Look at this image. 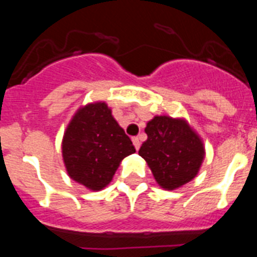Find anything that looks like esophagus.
Masks as SVG:
<instances>
[{
	"label": "esophagus",
	"mask_w": 257,
	"mask_h": 257,
	"mask_svg": "<svg viewBox=\"0 0 257 257\" xmlns=\"http://www.w3.org/2000/svg\"><path fill=\"white\" fill-rule=\"evenodd\" d=\"M133 143H134V147H135L136 151H139V148H140V140H139V138H136V136H134V138H133Z\"/></svg>",
	"instance_id": "1"
}]
</instances>
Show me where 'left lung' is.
Returning <instances> with one entry per match:
<instances>
[{
	"mask_svg": "<svg viewBox=\"0 0 257 257\" xmlns=\"http://www.w3.org/2000/svg\"><path fill=\"white\" fill-rule=\"evenodd\" d=\"M145 134L148 139L139 156L147 161L160 187L172 190L196 178L205 158V147L187 121L156 115L147 123Z\"/></svg>",
	"mask_w": 257,
	"mask_h": 257,
	"instance_id": "obj_1",
	"label": "left lung"
}]
</instances>
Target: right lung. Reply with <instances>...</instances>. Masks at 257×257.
<instances>
[{"instance_id":"add662e5","label":"right lung","mask_w":257,"mask_h":257,"mask_svg":"<svg viewBox=\"0 0 257 257\" xmlns=\"http://www.w3.org/2000/svg\"><path fill=\"white\" fill-rule=\"evenodd\" d=\"M63 160L70 179L100 190L113 179L124 157L135 147L105 103L79 108L63 138Z\"/></svg>"}]
</instances>
